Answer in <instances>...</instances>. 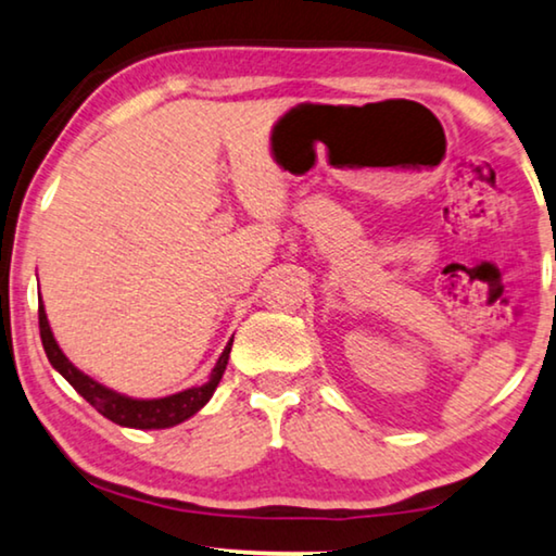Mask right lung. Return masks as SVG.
Wrapping results in <instances>:
<instances>
[{"label": "right lung", "mask_w": 556, "mask_h": 556, "mask_svg": "<svg viewBox=\"0 0 556 556\" xmlns=\"http://www.w3.org/2000/svg\"><path fill=\"white\" fill-rule=\"evenodd\" d=\"M39 336H42V345H45L47 358H50V364L58 368L64 378H67L72 389H75L87 404L98 408L104 418H110V421H115L119 426H127V429H170V426L182 424L185 418L198 414L200 408L211 401L215 389H218L225 366H228L230 345H232V341L225 345L223 356L218 358V364H215L211 381L207 383L192 386L188 391L173 393V396H165V399L142 401V399L123 396V393L112 389H104L102 383L92 381L90 376H85L79 368L72 366L70 358L60 351L58 341H54L52 328L47 324V313L42 303H39Z\"/></svg>", "instance_id": "1"}]
</instances>
